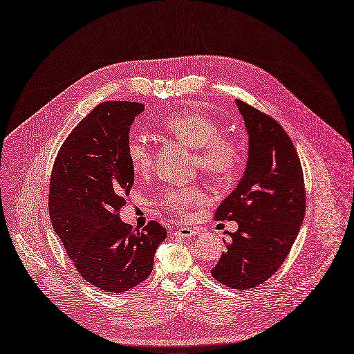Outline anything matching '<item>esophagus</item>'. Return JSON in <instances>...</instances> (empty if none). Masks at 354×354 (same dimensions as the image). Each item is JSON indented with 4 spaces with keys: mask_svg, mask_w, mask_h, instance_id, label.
<instances>
[{
    "mask_svg": "<svg viewBox=\"0 0 354 354\" xmlns=\"http://www.w3.org/2000/svg\"><path fill=\"white\" fill-rule=\"evenodd\" d=\"M198 231L194 228H189V227H183L180 230L174 231V236H180V238H193L194 235H197Z\"/></svg>",
    "mask_w": 354,
    "mask_h": 354,
    "instance_id": "esophagus-1",
    "label": "esophagus"
}]
</instances>
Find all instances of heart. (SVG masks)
Listing matches in <instances>:
<instances>
[{
    "instance_id": "b5f03b06",
    "label": "heart",
    "mask_w": 354,
    "mask_h": 354,
    "mask_svg": "<svg viewBox=\"0 0 354 354\" xmlns=\"http://www.w3.org/2000/svg\"><path fill=\"white\" fill-rule=\"evenodd\" d=\"M160 127L185 147L194 149L200 170L214 180L231 178L241 166L242 156L238 145L228 136L221 134L220 124L200 111H184L169 116L160 123ZM127 157L131 169L138 174L151 170L153 153L142 139L129 142ZM203 200V192L193 185L166 189L161 197L162 205L180 214Z\"/></svg>"
}]
</instances>
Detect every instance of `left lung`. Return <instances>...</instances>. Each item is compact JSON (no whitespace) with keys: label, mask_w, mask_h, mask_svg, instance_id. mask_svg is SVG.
<instances>
[{"label":"left lung","mask_w":354,"mask_h":354,"mask_svg":"<svg viewBox=\"0 0 354 354\" xmlns=\"http://www.w3.org/2000/svg\"><path fill=\"white\" fill-rule=\"evenodd\" d=\"M248 134L245 171L215 218L235 221L227 251L211 275L232 289H251L279 269L302 227L305 183L301 160L283 127L235 100Z\"/></svg>","instance_id":"1"}]
</instances>
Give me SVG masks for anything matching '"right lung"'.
<instances>
[{"label":"right lung","instance_id":"add662e5","mask_svg":"<svg viewBox=\"0 0 354 354\" xmlns=\"http://www.w3.org/2000/svg\"><path fill=\"white\" fill-rule=\"evenodd\" d=\"M142 103L104 102L68 136L53 165L49 216L79 274L93 286L122 293L149 278L167 231H143L119 218L134 183L127 157L130 126Z\"/></svg>","mask_w":354,"mask_h":354}]
</instances>
